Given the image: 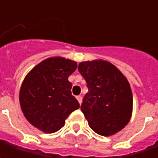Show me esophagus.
Returning <instances> with one entry per match:
<instances>
[{
	"instance_id": "1",
	"label": "esophagus",
	"mask_w": 158,
	"mask_h": 158,
	"mask_svg": "<svg viewBox=\"0 0 158 158\" xmlns=\"http://www.w3.org/2000/svg\"><path fill=\"white\" fill-rule=\"evenodd\" d=\"M76 99L78 100V102H79V104H80V105L82 104V97H81V96H77V97H76Z\"/></svg>"
}]
</instances>
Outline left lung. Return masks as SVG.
<instances>
[{"label": "left lung", "mask_w": 158, "mask_h": 158, "mask_svg": "<svg viewBox=\"0 0 158 158\" xmlns=\"http://www.w3.org/2000/svg\"><path fill=\"white\" fill-rule=\"evenodd\" d=\"M78 70L88 87L81 110L89 127L103 136L124 128L133 112L132 90L124 75L103 60L80 62Z\"/></svg>", "instance_id": "1"}]
</instances>
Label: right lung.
Listing matches in <instances>:
<instances>
[{
	"mask_svg": "<svg viewBox=\"0 0 158 158\" xmlns=\"http://www.w3.org/2000/svg\"><path fill=\"white\" fill-rule=\"evenodd\" d=\"M77 63L63 57H50L31 70L19 91L22 112L40 131L52 134L60 130L70 113L80 107L71 94L69 76Z\"/></svg>",
	"mask_w": 158,
	"mask_h": 158,
	"instance_id": "obj_1",
	"label": "right lung"
}]
</instances>
